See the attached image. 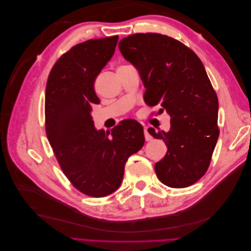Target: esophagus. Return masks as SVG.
I'll list each match as a JSON object with an SVG mask.
<instances>
[{
  "instance_id": "esophagus-1",
  "label": "esophagus",
  "mask_w": 251,
  "mask_h": 251,
  "mask_svg": "<svg viewBox=\"0 0 251 251\" xmlns=\"http://www.w3.org/2000/svg\"><path fill=\"white\" fill-rule=\"evenodd\" d=\"M144 138H146L147 141H151V139H153V137H151L150 133L148 132V128H144Z\"/></svg>"
}]
</instances>
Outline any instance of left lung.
Listing matches in <instances>:
<instances>
[{
    "mask_svg": "<svg viewBox=\"0 0 251 251\" xmlns=\"http://www.w3.org/2000/svg\"><path fill=\"white\" fill-rule=\"evenodd\" d=\"M118 47L137 68L146 103L171 116L169 132L148 130L168 146L155 164L158 179L174 188L194 184L206 173L220 134L218 97L202 62L184 44L159 33L132 34Z\"/></svg>",
    "mask_w": 251,
    "mask_h": 251,
    "instance_id": "8db88e82",
    "label": "left lung"
}]
</instances>
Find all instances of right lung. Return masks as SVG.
Returning <instances> with one entry per match:
<instances>
[{"mask_svg":"<svg viewBox=\"0 0 251 251\" xmlns=\"http://www.w3.org/2000/svg\"><path fill=\"white\" fill-rule=\"evenodd\" d=\"M117 42L115 35L75 45L53 66L45 96L46 134L60 169L75 188L95 198L116 191L128 157L144 144L136 120L120 121L105 134L91 116V105L100 102L94 81Z\"/></svg>","mask_w":251,"mask_h":251,"instance_id":"obj_1","label":"right lung"}]
</instances>
